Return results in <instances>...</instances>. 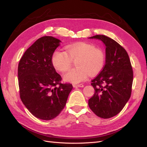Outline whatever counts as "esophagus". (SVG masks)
Listing matches in <instances>:
<instances>
[{"instance_id": "34e87169", "label": "esophagus", "mask_w": 147, "mask_h": 147, "mask_svg": "<svg viewBox=\"0 0 147 147\" xmlns=\"http://www.w3.org/2000/svg\"><path fill=\"white\" fill-rule=\"evenodd\" d=\"M73 86H74V88H75V87L83 88V87H84V85H83V84H73Z\"/></svg>"}]
</instances>
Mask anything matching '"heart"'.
Here are the masks:
<instances>
[{"label": "heart", "instance_id": "obj_1", "mask_svg": "<svg viewBox=\"0 0 147 147\" xmlns=\"http://www.w3.org/2000/svg\"><path fill=\"white\" fill-rule=\"evenodd\" d=\"M77 68L68 71L64 75L67 82L78 83L87 80L89 75H94L104 68L105 57L101 49L87 42H78L65 47V51L56 50L51 57L54 67L61 72H65L76 60Z\"/></svg>", "mask_w": 147, "mask_h": 147}]
</instances>
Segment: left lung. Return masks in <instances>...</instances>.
Here are the masks:
<instances>
[{
    "instance_id": "obj_1",
    "label": "left lung",
    "mask_w": 147,
    "mask_h": 147,
    "mask_svg": "<svg viewBox=\"0 0 147 147\" xmlns=\"http://www.w3.org/2000/svg\"><path fill=\"white\" fill-rule=\"evenodd\" d=\"M90 38L104 42L106 59L104 68L91 81L95 91L88 105L97 117L110 118L121 112L130 98L132 67L127 51L114 40L104 35Z\"/></svg>"
}]
</instances>
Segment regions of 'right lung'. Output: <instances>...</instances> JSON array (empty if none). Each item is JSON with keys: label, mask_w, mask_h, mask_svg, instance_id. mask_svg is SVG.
Returning a JSON list of instances; mask_svg holds the SVG:
<instances>
[{"label": "right lung", "mask_w": 147, "mask_h": 147, "mask_svg": "<svg viewBox=\"0 0 147 147\" xmlns=\"http://www.w3.org/2000/svg\"><path fill=\"white\" fill-rule=\"evenodd\" d=\"M61 41L51 36L37 40L21 58L18 67L20 96L34 116L43 120L56 118L64 108L73 86L61 83L51 63Z\"/></svg>", "instance_id": "1"}]
</instances>
